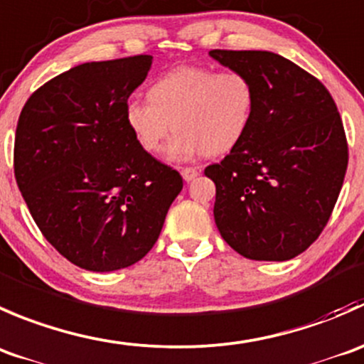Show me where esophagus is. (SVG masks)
<instances>
[{
    "instance_id": "obj_1",
    "label": "esophagus",
    "mask_w": 364,
    "mask_h": 364,
    "mask_svg": "<svg viewBox=\"0 0 364 364\" xmlns=\"http://www.w3.org/2000/svg\"><path fill=\"white\" fill-rule=\"evenodd\" d=\"M181 173H182L183 181L191 182V181H194V178L198 177V173H200V171H198V168H193V166H186V168H182V170H181Z\"/></svg>"
}]
</instances>
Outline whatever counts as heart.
<instances>
[{
  "label": "heart",
  "instance_id": "b5f03b06",
  "mask_svg": "<svg viewBox=\"0 0 364 364\" xmlns=\"http://www.w3.org/2000/svg\"><path fill=\"white\" fill-rule=\"evenodd\" d=\"M149 99L125 104V122L145 152L159 154L168 134L177 129L168 156L186 159L194 154L230 152L253 124L257 86L242 70L183 65L161 75Z\"/></svg>",
  "mask_w": 364,
  "mask_h": 364
}]
</instances>
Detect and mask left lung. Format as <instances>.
I'll list each match as a JSON object with an SVG mask.
<instances>
[{"instance_id": "obj_1", "label": "left lung", "mask_w": 364, "mask_h": 364, "mask_svg": "<svg viewBox=\"0 0 364 364\" xmlns=\"http://www.w3.org/2000/svg\"><path fill=\"white\" fill-rule=\"evenodd\" d=\"M208 55L250 74L258 95L242 141L205 168L215 225L250 260H290L318 239L343 186L348 146L338 107L318 79L276 53Z\"/></svg>"}]
</instances>
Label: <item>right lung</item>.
I'll use <instances>...</instances> for the list:
<instances>
[{
	"instance_id": "obj_1",
	"label": "right lung",
	"mask_w": 364,
	"mask_h": 364,
	"mask_svg": "<svg viewBox=\"0 0 364 364\" xmlns=\"http://www.w3.org/2000/svg\"><path fill=\"white\" fill-rule=\"evenodd\" d=\"M152 56L77 65L21 111L14 173L48 242L77 267L109 272L141 260L163 230L182 177L138 145L125 104Z\"/></svg>"
}]
</instances>
